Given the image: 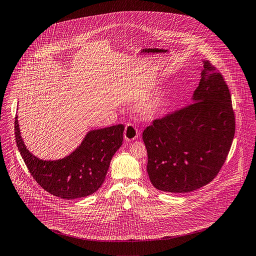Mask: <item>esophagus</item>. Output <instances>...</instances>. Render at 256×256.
<instances>
[{
    "label": "esophagus",
    "mask_w": 256,
    "mask_h": 256,
    "mask_svg": "<svg viewBox=\"0 0 256 256\" xmlns=\"http://www.w3.org/2000/svg\"><path fill=\"white\" fill-rule=\"evenodd\" d=\"M138 138V129L131 123H128L124 131V139L126 140H134Z\"/></svg>",
    "instance_id": "esophagus-1"
}]
</instances>
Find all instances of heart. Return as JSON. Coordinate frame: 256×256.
Returning a JSON list of instances; mask_svg holds the SVG:
<instances>
[{
    "label": "heart",
    "instance_id": "obj_1",
    "mask_svg": "<svg viewBox=\"0 0 256 256\" xmlns=\"http://www.w3.org/2000/svg\"><path fill=\"white\" fill-rule=\"evenodd\" d=\"M160 106V98H150L144 100L138 106L139 112L144 116H152L158 112Z\"/></svg>",
    "mask_w": 256,
    "mask_h": 256
}]
</instances>
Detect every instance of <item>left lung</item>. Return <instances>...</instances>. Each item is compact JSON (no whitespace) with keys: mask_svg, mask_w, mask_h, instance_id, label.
Listing matches in <instances>:
<instances>
[{"mask_svg":"<svg viewBox=\"0 0 256 256\" xmlns=\"http://www.w3.org/2000/svg\"><path fill=\"white\" fill-rule=\"evenodd\" d=\"M188 104L154 119L142 132L146 171L158 190L188 192L219 173L232 146L234 114L228 85L208 60Z\"/></svg>","mask_w":256,"mask_h":256,"instance_id":"8db88e82","label":"left lung"}]
</instances>
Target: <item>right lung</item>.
<instances>
[{
    "label": "right lung",
    "instance_id": "right-lung-1",
    "mask_svg": "<svg viewBox=\"0 0 256 256\" xmlns=\"http://www.w3.org/2000/svg\"><path fill=\"white\" fill-rule=\"evenodd\" d=\"M123 131V124L90 131L68 156L42 160L26 148L18 116L14 120L16 146L30 174L48 192L64 200L90 196L102 185L110 160L122 144Z\"/></svg>",
    "mask_w": 256,
    "mask_h": 256
}]
</instances>
